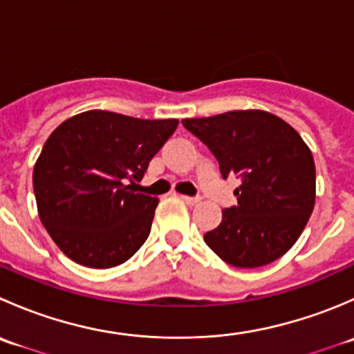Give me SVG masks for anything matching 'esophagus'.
Instances as JSON below:
<instances>
[{
  "label": "esophagus",
  "mask_w": 354,
  "mask_h": 354,
  "mask_svg": "<svg viewBox=\"0 0 354 354\" xmlns=\"http://www.w3.org/2000/svg\"><path fill=\"white\" fill-rule=\"evenodd\" d=\"M181 198H183L188 205H197V203H200V200H202L200 197H188V195H183Z\"/></svg>",
  "instance_id": "obj_1"
}]
</instances>
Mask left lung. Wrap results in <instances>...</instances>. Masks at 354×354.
I'll return each instance as SVG.
<instances>
[{
    "label": "left lung",
    "mask_w": 354,
    "mask_h": 354,
    "mask_svg": "<svg viewBox=\"0 0 354 354\" xmlns=\"http://www.w3.org/2000/svg\"><path fill=\"white\" fill-rule=\"evenodd\" d=\"M219 160L221 174H236L238 205L223 210L205 243L234 267L274 262L296 243L315 205V162L298 131L262 109L230 111L181 121Z\"/></svg>",
    "instance_id": "8db88e82"
}]
</instances>
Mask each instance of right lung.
Wrapping results in <instances>:
<instances>
[{
	"label": "right lung",
	"mask_w": 354,
	"mask_h": 354,
	"mask_svg": "<svg viewBox=\"0 0 354 354\" xmlns=\"http://www.w3.org/2000/svg\"><path fill=\"white\" fill-rule=\"evenodd\" d=\"M178 120L92 109L63 121L35 160L39 219L58 248L91 269L127 262L145 243L159 200L135 194Z\"/></svg>",
	"instance_id": "1"
}]
</instances>
